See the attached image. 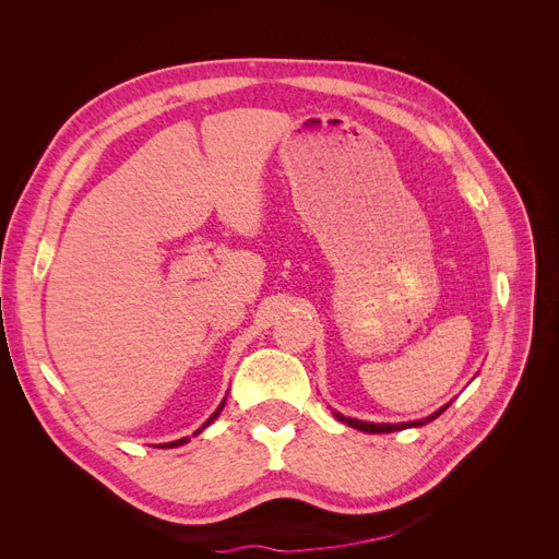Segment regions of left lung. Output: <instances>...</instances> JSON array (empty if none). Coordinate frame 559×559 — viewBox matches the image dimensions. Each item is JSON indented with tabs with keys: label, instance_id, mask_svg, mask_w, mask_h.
Here are the masks:
<instances>
[{
	"label": "left lung",
	"instance_id": "obj_1",
	"mask_svg": "<svg viewBox=\"0 0 559 559\" xmlns=\"http://www.w3.org/2000/svg\"><path fill=\"white\" fill-rule=\"evenodd\" d=\"M449 405H451V403H449ZM449 405L439 407L435 415H430V417H426V419H421V421H407V424H367V421H358V419H350V417H342L340 413H335V417H337L340 421H344L346 426H350V428L362 430V432H371V435H378V432H394V430H405V428H419V426H424V424H428V421H435L439 415L444 413V409H447Z\"/></svg>",
	"mask_w": 559,
	"mask_h": 559
}]
</instances>
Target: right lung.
<instances>
[{
    "instance_id": "right-lung-1",
    "label": "right lung",
    "mask_w": 559,
    "mask_h": 559,
    "mask_svg": "<svg viewBox=\"0 0 559 559\" xmlns=\"http://www.w3.org/2000/svg\"><path fill=\"white\" fill-rule=\"evenodd\" d=\"M222 407H224V401H222V405H219V407L215 409V413H213V417H211L209 421H205V424H203V428H205V426H209V424H213V419H217V415L222 413ZM186 442H188V437H183V439H176V442H171V444H163L160 449H174V447H181V444H186Z\"/></svg>"
}]
</instances>
